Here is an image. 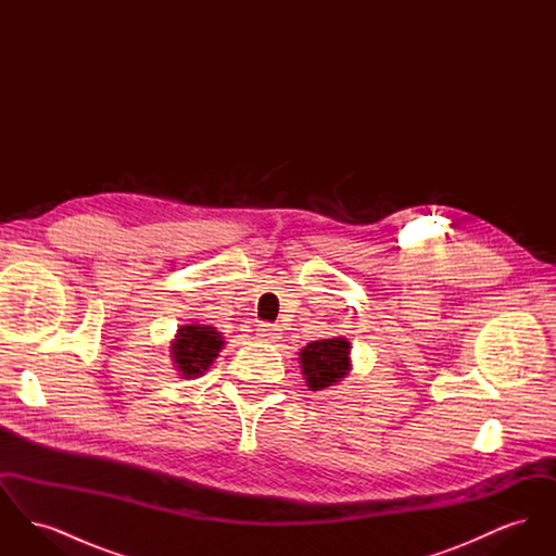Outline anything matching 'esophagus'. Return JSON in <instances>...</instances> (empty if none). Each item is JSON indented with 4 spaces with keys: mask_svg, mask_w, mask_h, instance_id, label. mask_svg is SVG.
Segmentation results:
<instances>
[{
    "mask_svg": "<svg viewBox=\"0 0 556 556\" xmlns=\"http://www.w3.org/2000/svg\"><path fill=\"white\" fill-rule=\"evenodd\" d=\"M258 338L266 344H275L281 340V327L279 325H261L258 327Z\"/></svg>",
    "mask_w": 556,
    "mask_h": 556,
    "instance_id": "obj_1",
    "label": "esophagus"
}]
</instances>
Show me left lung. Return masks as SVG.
<instances>
[{"label": "left lung", "instance_id": "1", "mask_svg": "<svg viewBox=\"0 0 556 556\" xmlns=\"http://www.w3.org/2000/svg\"><path fill=\"white\" fill-rule=\"evenodd\" d=\"M298 356L311 392H320L336 386L352 369V345L344 336L311 342L298 352Z\"/></svg>", "mask_w": 556, "mask_h": 556}]
</instances>
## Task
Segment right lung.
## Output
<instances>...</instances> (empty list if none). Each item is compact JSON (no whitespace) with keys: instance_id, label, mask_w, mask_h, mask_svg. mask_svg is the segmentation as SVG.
I'll list each match as a JSON object with an SVG mask.
<instances>
[{"instance_id":"right-lung-1","label":"right lung","mask_w":556,"mask_h":556,"mask_svg":"<svg viewBox=\"0 0 556 556\" xmlns=\"http://www.w3.org/2000/svg\"><path fill=\"white\" fill-rule=\"evenodd\" d=\"M223 345L225 338L216 327L200 325L195 320L177 329L168 352L175 370H179L184 379H193L211 369Z\"/></svg>"}]
</instances>
